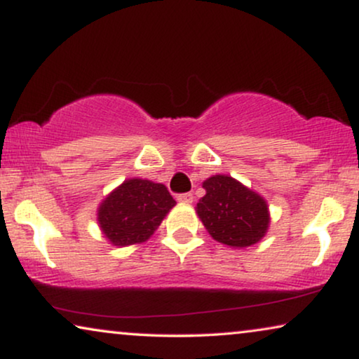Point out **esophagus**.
Returning <instances> with one entry per match:
<instances>
[{"label": "esophagus", "instance_id": "obj_1", "mask_svg": "<svg viewBox=\"0 0 359 359\" xmlns=\"http://www.w3.org/2000/svg\"><path fill=\"white\" fill-rule=\"evenodd\" d=\"M176 199H178L180 203H183V204H191V203H193L194 196L191 194V193H183V194L176 196Z\"/></svg>", "mask_w": 359, "mask_h": 359}]
</instances>
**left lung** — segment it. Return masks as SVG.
Instances as JSON below:
<instances>
[{
    "label": "left lung",
    "instance_id": "1",
    "mask_svg": "<svg viewBox=\"0 0 359 359\" xmlns=\"http://www.w3.org/2000/svg\"><path fill=\"white\" fill-rule=\"evenodd\" d=\"M205 196L196 212L210 237L233 248L258 243L269 225L268 204L262 196L232 176L215 175L203 183Z\"/></svg>",
    "mask_w": 359,
    "mask_h": 359
}]
</instances>
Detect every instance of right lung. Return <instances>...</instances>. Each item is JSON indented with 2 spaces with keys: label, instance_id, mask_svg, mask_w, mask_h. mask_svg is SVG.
<instances>
[{
  "label": "right lung",
  "instance_id": "obj_1",
  "mask_svg": "<svg viewBox=\"0 0 359 359\" xmlns=\"http://www.w3.org/2000/svg\"><path fill=\"white\" fill-rule=\"evenodd\" d=\"M175 204L165 184L126 180L101 203L97 222L112 245L127 247L149 240Z\"/></svg>",
  "mask_w": 359,
  "mask_h": 359
}]
</instances>
